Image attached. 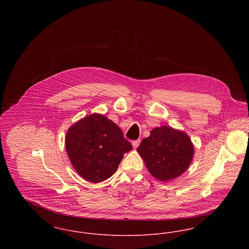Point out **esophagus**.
<instances>
[{
    "instance_id": "34e87169",
    "label": "esophagus",
    "mask_w": 249,
    "mask_h": 249,
    "mask_svg": "<svg viewBox=\"0 0 249 249\" xmlns=\"http://www.w3.org/2000/svg\"><path fill=\"white\" fill-rule=\"evenodd\" d=\"M131 144H132V146H133V148H137L138 147V145L140 144V140H135V141H132L131 142Z\"/></svg>"
}]
</instances>
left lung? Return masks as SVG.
<instances>
[{
    "mask_svg": "<svg viewBox=\"0 0 249 249\" xmlns=\"http://www.w3.org/2000/svg\"><path fill=\"white\" fill-rule=\"evenodd\" d=\"M148 172L156 179L168 182L183 175L194 156V145L183 130L160 126L150 131L137 148Z\"/></svg>",
    "mask_w": 249,
    "mask_h": 249,
    "instance_id": "obj_1",
    "label": "left lung"
}]
</instances>
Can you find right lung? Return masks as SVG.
Instances as JSON below:
<instances>
[{
	"instance_id": "1",
	"label": "right lung",
	"mask_w": 249,
	"mask_h": 249,
	"mask_svg": "<svg viewBox=\"0 0 249 249\" xmlns=\"http://www.w3.org/2000/svg\"><path fill=\"white\" fill-rule=\"evenodd\" d=\"M65 148L77 174L89 182L100 183L116 173L123 156L132 146L117 124L94 113L68 129Z\"/></svg>"
}]
</instances>
